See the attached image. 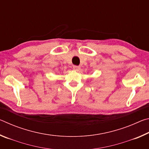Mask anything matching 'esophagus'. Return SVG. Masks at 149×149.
I'll return each instance as SVG.
<instances>
[{
    "label": "esophagus",
    "mask_w": 149,
    "mask_h": 149,
    "mask_svg": "<svg viewBox=\"0 0 149 149\" xmlns=\"http://www.w3.org/2000/svg\"><path fill=\"white\" fill-rule=\"evenodd\" d=\"M73 69H74V70H76V71H79V70H80V67L78 66V65H74L73 66Z\"/></svg>",
    "instance_id": "1"
}]
</instances>
